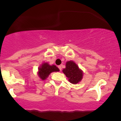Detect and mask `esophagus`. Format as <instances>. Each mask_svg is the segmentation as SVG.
I'll list each match as a JSON object with an SVG mask.
<instances>
[{
  "label": "esophagus",
  "instance_id": "34e87169",
  "mask_svg": "<svg viewBox=\"0 0 121 121\" xmlns=\"http://www.w3.org/2000/svg\"><path fill=\"white\" fill-rule=\"evenodd\" d=\"M58 68H59L60 70V71H61V70H62V68H61V65H59V66H58Z\"/></svg>",
  "mask_w": 121,
  "mask_h": 121
}]
</instances>
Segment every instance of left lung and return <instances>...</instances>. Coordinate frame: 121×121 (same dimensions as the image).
<instances>
[{
	"instance_id": "left-lung-1",
	"label": "left lung",
	"mask_w": 121,
	"mask_h": 121,
	"mask_svg": "<svg viewBox=\"0 0 121 121\" xmlns=\"http://www.w3.org/2000/svg\"><path fill=\"white\" fill-rule=\"evenodd\" d=\"M62 72L68 78V81L73 84H77L83 78V72L73 61H68L66 62L65 68Z\"/></svg>"
}]
</instances>
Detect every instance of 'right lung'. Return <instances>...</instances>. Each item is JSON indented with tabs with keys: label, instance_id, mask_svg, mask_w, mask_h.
I'll list each match as a JSON object with an SVG mask.
<instances>
[{
	"label": "right lung",
	"instance_id": "add662e5",
	"mask_svg": "<svg viewBox=\"0 0 121 121\" xmlns=\"http://www.w3.org/2000/svg\"><path fill=\"white\" fill-rule=\"evenodd\" d=\"M38 69L37 74L41 80H45L47 79L52 72L60 71V69L56 65H51L48 62H44L42 65H40Z\"/></svg>",
	"mask_w": 121,
	"mask_h": 121
}]
</instances>
